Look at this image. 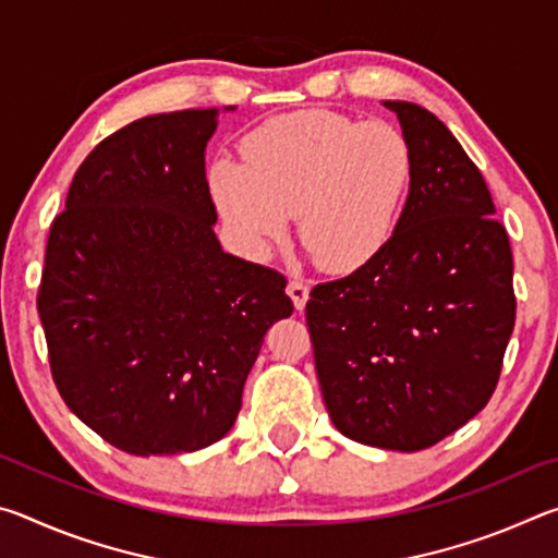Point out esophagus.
I'll use <instances>...</instances> for the list:
<instances>
[{
    "label": "esophagus",
    "instance_id": "34e87169",
    "mask_svg": "<svg viewBox=\"0 0 558 558\" xmlns=\"http://www.w3.org/2000/svg\"><path fill=\"white\" fill-rule=\"evenodd\" d=\"M288 295H290V300H292V305H295V310H302V307H305L307 298H310V288H307L302 280L292 278V280L288 282Z\"/></svg>",
    "mask_w": 558,
    "mask_h": 558
}]
</instances>
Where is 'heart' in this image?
Segmentation results:
<instances>
[{
	"mask_svg": "<svg viewBox=\"0 0 558 558\" xmlns=\"http://www.w3.org/2000/svg\"><path fill=\"white\" fill-rule=\"evenodd\" d=\"M243 162L219 159L209 192L253 256L288 231L329 272H352L381 253L413 182V153L399 128L329 110L280 116L251 132Z\"/></svg>",
	"mask_w": 558,
	"mask_h": 558,
	"instance_id": "1",
	"label": "heart"
}]
</instances>
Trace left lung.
<instances>
[{"mask_svg":"<svg viewBox=\"0 0 558 558\" xmlns=\"http://www.w3.org/2000/svg\"><path fill=\"white\" fill-rule=\"evenodd\" d=\"M413 153L389 243L310 292L329 418L364 446L415 452L485 409L514 329L512 248L480 169L426 108L384 100Z\"/></svg>","mask_w":558,"mask_h":558,"instance_id":"1","label":"left lung"}]
</instances>
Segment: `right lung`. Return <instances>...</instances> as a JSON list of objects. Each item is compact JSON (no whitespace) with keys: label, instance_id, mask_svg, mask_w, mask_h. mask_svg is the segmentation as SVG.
I'll return each mask as SVG.
<instances>
[{"label":"right lung","instance_id":"obj_1","mask_svg":"<svg viewBox=\"0 0 558 558\" xmlns=\"http://www.w3.org/2000/svg\"><path fill=\"white\" fill-rule=\"evenodd\" d=\"M216 125L209 108L112 132L83 159L46 243L36 307L53 381L130 456L221 440L263 337L292 315L286 278L216 239L204 165Z\"/></svg>","mask_w":558,"mask_h":558}]
</instances>
